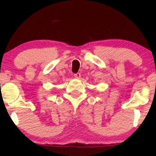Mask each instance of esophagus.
I'll use <instances>...</instances> for the list:
<instances>
[{"label": "esophagus", "instance_id": "obj_1", "mask_svg": "<svg viewBox=\"0 0 156 156\" xmlns=\"http://www.w3.org/2000/svg\"><path fill=\"white\" fill-rule=\"evenodd\" d=\"M74 77L76 78H77V79H79L80 78V77H81V75H80V73H75L74 75Z\"/></svg>", "mask_w": 156, "mask_h": 156}]
</instances>
